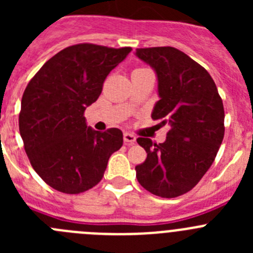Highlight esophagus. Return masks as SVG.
I'll return each mask as SVG.
<instances>
[{
  "instance_id": "34e87169",
  "label": "esophagus",
  "mask_w": 253,
  "mask_h": 253,
  "mask_svg": "<svg viewBox=\"0 0 253 253\" xmlns=\"http://www.w3.org/2000/svg\"><path fill=\"white\" fill-rule=\"evenodd\" d=\"M123 138H124L125 144H128V146H131V144H134V143H135V140H137L135 135H133V134L128 133V131H126V133H124Z\"/></svg>"
}]
</instances>
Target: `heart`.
I'll use <instances>...</instances> for the list:
<instances>
[{
  "label": "heart",
  "instance_id": "b5f03b06",
  "mask_svg": "<svg viewBox=\"0 0 253 253\" xmlns=\"http://www.w3.org/2000/svg\"><path fill=\"white\" fill-rule=\"evenodd\" d=\"M137 71H138V69H137Z\"/></svg>",
  "mask_w": 253,
  "mask_h": 253
}]
</instances>
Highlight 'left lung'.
Returning a JSON list of instances; mask_svg holds the SVG:
<instances>
[{"label":"left lung","mask_w":253,"mask_h":253,"mask_svg":"<svg viewBox=\"0 0 253 253\" xmlns=\"http://www.w3.org/2000/svg\"><path fill=\"white\" fill-rule=\"evenodd\" d=\"M135 55L156 72L158 96L152 119L169 125L166 140L138 138L147 158L138 182L153 195L176 198L193 189L215 160L224 137V107L213 78L172 46L140 48Z\"/></svg>","instance_id":"left-lung-1"}]
</instances>
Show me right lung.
Returning a JSON list of instances; mask_svg holds the SVG:
<instances>
[{"label":"right lung","mask_w":253,"mask_h":253,"mask_svg":"<svg viewBox=\"0 0 253 253\" xmlns=\"http://www.w3.org/2000/svg\"><path fill=\"white\" fill-rule=\"evenodd\" d=\"M130 51L87 43L68 46L45 62L24 91L19 128L25 152L38 175L60 193L92 189L123 146L120 129L93 130L84 113Z\"/></svg>","instance_id":"right-lung-1"}]
</instances>
